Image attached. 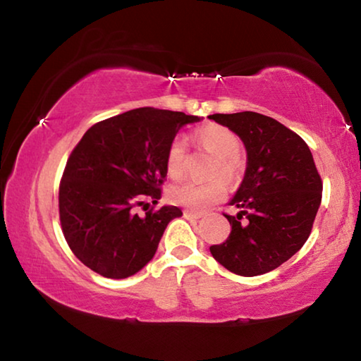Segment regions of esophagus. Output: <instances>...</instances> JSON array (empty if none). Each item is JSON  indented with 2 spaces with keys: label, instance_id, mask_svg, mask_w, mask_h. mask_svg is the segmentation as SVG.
Instances as JSON below:
<instances>
[{
  "label": "esophagus",
  "instance_id": "34e87169",
  "mask_svg": "<svg viewBox=\"0 0 361 361\" xmlns=\"http://www.w3.org/2000/svg\"><path fill=\"white\" fill-rule=\"evenodd\" d=\"M183 216H185L186 219H199V218H202V213H195V212H191V210H185V212H183Z\"/></svg>",
  "mask_w": 361,
  "mask_h": 361
}]
</instances>
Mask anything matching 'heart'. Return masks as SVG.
<instances>
[{"label":"heart","mask_w":361,"mask_h":361,"mask_svg":"<svg viewBox=\"0 0 361 361\" xmlns=\"http://www.w3.org/2000/svg\"><path fill=\"white\" fill-rule=\"evenodd\" d=\"M197 142L205 151L215 156L216 162L213 166V175H221L228 180H234L240 170V140L228 127L210 124L194 133ZM188 149L183 138H175L169 145L166 154V170L172 180H178L186 170ZM226 194L223 180H212L209 183L181 181L169 189L167 197L172 204L186 207L189 210L202 212L209 209Z\"/></svg>","instance_id":"obj_1"}]
</instances>
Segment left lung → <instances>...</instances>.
Here are the masks:
<instances>
[{
	"instance_id": "left-lung-1",
	"label": "left lung",
	"mask_w": 361,
	"mask_h": 361,
	"mask_svg": "<svg viewBox=\"0 0 361 361\" xmlns=\"http://www.w3.org/2000/svg\"><path fill=\"white\" fill-rule=\"evenodd\" d=\"M209 119L234 132L247 149L245 175L229 202L239 213L224 215L231 234L210 252L237 276H261L288 261L309 239L322 178L309 146L279 121L253 111Z\"/></svg>"
}]
</instances>
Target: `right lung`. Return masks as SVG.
<instances>
[{"label":"right lung","mask_w":361,"mask_h":361,"mask_svg":"<svg viewBox=\"0 0 361 361\" xmlns=\"http://www.w3.org/2000/svg\"><path fill=\"white\" fill-rule=\"evenodd\" d=\"M200 119L137 108L84 133L59 189L63 235L82 264L103 277L127 279L152 259L167 224L183 212L164 205L140 216L135 209L157 204L169 145L183 126Z\"/></svg>","instance_id":"obj_1"}]
</instances>
